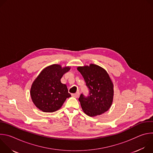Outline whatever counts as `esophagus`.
Wrapping results in <instances>:
<instances>
[{
  "label": "esophagus",
  "instance_id": "34e87169",
  "mask_svg": "<svg viewBox=\"0 0 153 153\" xmlns=\"http://www.w3.org/2000/svg\"><path fill=\"white\" fill-rule=\"evenodd\" d=\"M79 95H80L79 92H77V93H75V94H72V96H73V97H76V98L79 97Z\"/></svg>",
  "mask_w": 153,
  "mask_h": 153
}]
</instances>
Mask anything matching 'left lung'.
Wrapping results in <instances>:
<instances>
[{"mask_svg": "<svg viewBox=\"0 0 153 153\" xmlns=\"http://www.w3.org/2000/svg\"><path fill=\"white\" fill-rule=\"evenodd\" d=\"M77 70L82 75L89 94H81L79 100L83 112L89 116L100 115L109 110L113 99V84L107 72L97 65L79 67Z\"/></svg>", "mask_w": 153, "mask_h": 153, "instance_id": "8db88e82", "label": "left lung"}]
</instances>
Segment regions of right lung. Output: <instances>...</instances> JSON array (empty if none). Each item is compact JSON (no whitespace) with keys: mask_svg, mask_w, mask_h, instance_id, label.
I'll list each match as a JSON object with an SVG mask.
<instances>
[{"mask_svg":"<svg viewBox=\"0 0 153 153\" xmlns=\"http://www.w3.org/2000/svg\"><path fill=\"white\" fill-rule=\"evenodd\" d=\"M70 70L69 67L62 68L59 65H52L43 70L35 79L30 94L39 110L46 113L56 111L71 96L67 85L60 82L63 75Z\"/></svg>","mask_w":153,"mask_h":153,"instance_id":"add662e5","label":"right lung"}]
</instances>
